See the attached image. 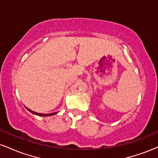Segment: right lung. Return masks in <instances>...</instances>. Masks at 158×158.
Returning a JSON list of instances; mask_svg holds the SVG:
<instances>
[{
    "instance_id": "right-lung-1",
    "label": "right lung",
    "mask_w": 158,
    "mask_h": 158,
    "mask_svg": "<svg viewBox=\"0 0 158 158\" xmlns=\"http://www.w3.org/2000/svg\"><path fill=\"white\" fill-rule=\"evenodd\" d=\"M27 110H29V111H30L31 113H32L33 114H36V115L38 116H43V117H48V116H52V115H54V114H56V112H55V113H51V114H39V113H36V112L35 111H32V110L28 109L27 108Z\"/></svg>"
}]
</instances>
